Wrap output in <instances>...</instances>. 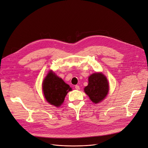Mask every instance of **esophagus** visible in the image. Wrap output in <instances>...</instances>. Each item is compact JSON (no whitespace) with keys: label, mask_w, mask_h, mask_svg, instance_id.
Wrapping results in <instances>:
<instances>
[{"label":"esophagus","mask_w":148,"mask_h":148,"mask_svg":"<svg viewBox=\"0 0 148 148\" xmlns=\"http://www.w3.org/2000/svg\"><path fill=\"white\" fill-rule=\"evenodd\" d=\"M75 88L77 89V90H79L80 89V86L79 85H75Z\"/></svg>","instance_id":"esophagus-1"}]
</instances>
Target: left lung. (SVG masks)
I'll return each mask as SVG.
<instances>
[{
	"instance_id": "left-lung-1",
	"label": "left lung",
	"mask_w": 148,
	"mask_h": 148,
	"mask_svg": "<svg viewBox=\"0 0 148 148\" xmlns=\"http://www.w3.org/2000/svg\"><path fill=\"white\" fill-rule=\"evenodd\" d=\"M109 84L105 75L101 73L91 74L88 78V85L85 92L95 104L105 99L109 92Z\"/></svg>"
}]
</instances>
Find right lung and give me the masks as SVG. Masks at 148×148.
Instances as JSON below:
<instances>
[{"mask_svg": "<svg viewBox=\"0 0 148 148\" xmlns=\"http://www.w3.org/2000/svg\"><path fill=\"white\" fill-rule=\"evenodd\" d=\"M42 89L46 100L56 107L63 103L68 92L72 90L69 85L51 70L43 80Z\"/></svg>", "mask_w": 148, "mask_h": 148, "instance_id": "add662e5", "label": "right lung"}]
</instances>
